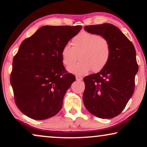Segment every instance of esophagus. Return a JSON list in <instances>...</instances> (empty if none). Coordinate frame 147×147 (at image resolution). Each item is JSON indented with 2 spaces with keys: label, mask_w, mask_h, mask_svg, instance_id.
Instances as JSON below:
<instances>
[{
  "label": "esophagus",
  "mask_w": 147,
  "mask_h": 147,
  "mask_svg": "<svg viewBox=\"0 0 147 147\" xmlns=\"http://www.w3.org/2000/svg\"><path fill=\"white\" fill-rule=\"evenodd\" d=\"M76 80H78V81H82L83 80V78L82 77L79 76H76Z\"/></svg>",
  "instance_id": "obj_1"
}]
</instances>
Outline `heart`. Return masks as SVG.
<instances>
[{
    "label": "heart",
    "mask_w": 147,
    "mask_h": 147,
    "mask_svg": "<svg viewBox=\"0 0 147 147\" xmlns=\"http://www.w3.org/2000/svg\"><path fill=\"white\" fill-rule=\"evenodd\" d=\"M72 46L66 44L62 47L61 56L63 63L70 66L76 61L78 55L81 60L69 67V73L85 75L89 71L98 72L105 67L110 59L111 48L109 41L100 36L82 32L72 39Z\"/></svg>",
    "instance_id": "b5f03b06"
}]
</instances>
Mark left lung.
I'll list each match as a JSON object with an SVG mask.
<instances>
[{"label":"left lung","instance_id":"1","mask_svg":"<svg viewBox=\"0 0 147 147\" xmlns=\"http://www.w3.org/2000/svg\"><path fill=\"white\" fill-rule=\"evenodd\" d=\"M84 30L105 38L111 48L108 65L99 73L84 78V106L97 117L113 118L122 112L134 93L139 68L136 49L125 35L111 24L86 26Z\"/></svg>","mask_w":147,"mask_h":147}]
</instances>
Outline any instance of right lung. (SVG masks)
<instances>
[{"label":"right lung","mask_w":147,"mask_h":147,"mask_svg":"<svg viewBox=\"0 0 147 147\" xmlns=\"http://www.w3.org/2000/svg\"><path fill=\"white\" fill-rule=\"evenodd\" d=\"M82 26H43L22 42L13 59L10 83L22 113L35 120L56 115L75 76L68 73L61 51Z\"/></svg>","instance_id":"add662e5"}]
</instances>
